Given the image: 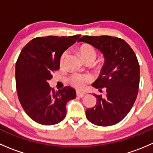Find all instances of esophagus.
Wrapping results in <instances>:
<instances>
[{
    "instance_id": "34e87169",
    "label": "esophagus",
    "mask_w": 153,
    "mask_h": 153,
    "mask_svg": "<svg viewBox=\"0 0 153 153\" xmlns=\"http://www.w3.org/2000/svg\"><path fill=\"white\" fill-rule=\"evenodd\" d=\"M76 95H78V96H79V97H81V98H82V97H84V95H86V92H81V91H77V92H76Z\"/></svg>"
}]
</instances>
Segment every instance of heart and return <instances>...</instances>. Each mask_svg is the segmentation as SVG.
Masks as SVG:
<instances>
[{
	"instance_id": "obj_1",
	"label": "heart",
	"mask_w": 153,
	"mask_h": 153,
	"mask_svg": "<svg viewBox=\"0 0 153 153\" xmlns=\"http://www.w3.org/2000/svg\"><path fill=\"white\" fill-rule=\"evenodd\" d=\"M80 53H81V56L84 58L85 61L87 60H95L96 58L97 52L95 49L92 46L88 45H83L80 47L79 49ZM67 55V51H65L64 53L62 54L60 59V64L61 66H63L64 64V61ZM92 78L90 75H81V74H74L72 76L69 78V83L72 84V86H75L77 89H84L85 87L86 84H87L89 81H91Z\"/></svg>"
}]
</instances>
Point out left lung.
<instances>
[{"instance_id":"8db88e82","label":"left lung","mask_w":153,"mask_h":153,"mask_svg":"<svg viewBox=\"0 0 153 153\" xmlns=\"http://www.w3.org/2000/svg\"><path fill=\"white\" fill-rule=\"evenodd\" d=\"M78 42L93 46L105 58L100 76L92 86L99 91L105 88L106 96L94 94L96 105L86 109V118L98 126L118 124L129 113L138 95L140 66L136 55L126 41L116 37L83 36Z\"/></svg>"}]
</instances>
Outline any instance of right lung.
<instances>
[{
    "label": "right lung",
    "mask_w": 153,
    "mask_h": 153,
    "mask_svg": "<svg viewBox=\"0 0 153 153\" xmlns=\"http://www.w3.org/2000/svg\"><path fill=\"white\" fill-rule=\"evenodd\" d=\"M80 36L38 37L29 41L18 56L15 66L18 99L26 113L38 124L61 122L67 115V103L76 97L71 86L55 92L48 81L52 72L59 69L63 52Z\"/></svg>",
    "instance_id": "obj_1"
}]
</instances>
